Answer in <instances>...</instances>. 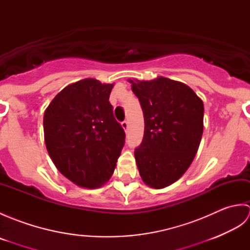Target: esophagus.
Returning <instances> with one entry per match:
<instances>
[{
    "mask_svg": "<svg viewBox=\"0 0 250 250\" xmlns=\"http://www.w3.org/2000/svg\"><path fill=\"white\" fill-rule=\"evenodd\" d=\"M121 126H122V129H124V130L126 132V130H128V126H129L128 121L125 120L124 122H121Z\"/></svg>",
    "mask_w": 250,
    "mask_h": 250,
    "instance_id": "esophagus-1",
    "label": "esophagus"
}]
</instances>
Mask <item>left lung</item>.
<instances>
[{"instance_id":"left-lung-1","label":"left lung","mask_w":250,"mask_h":250,"mask_svg":"<svg viewBox=\"0 0 250 250\" xmlns=\"http://www.w3.org/2000/svg\"><path fill=\"white\" fill-rule=\"evenodd\" d=\"M144 113V137L134 151L147 186L166 188L192 163L203 134L204 105L192 89L167 77L129 79Z\"/></svg>"}]
</instances>
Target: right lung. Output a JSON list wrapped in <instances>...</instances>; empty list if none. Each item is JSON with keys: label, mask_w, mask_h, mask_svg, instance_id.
Segmentation results:
<instances>
[{"label": "right lung", "mask_w": 250, "mask_h": 250, "mask_svg": "<svg viewBox=\"0 0 250 250\" xmlns=\"http://www.w3.org/2000/svg\"><path fill=\"white\" fill-rule=\"evenodd\" d=\"M113 87L82 79L62 89L44 113L47 151L60 173L79 187L107 183L125 145V131L109 103Z\"/></svg>", "instance_id": "obj_1"}]
</instances>
